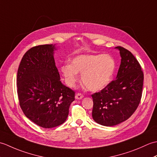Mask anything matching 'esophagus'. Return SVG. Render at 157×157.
<instances>
[{"label":"esophagus","instance_id":"obj_1","mask_svg":"<svg viewBox=\"0 0 157 157\" xmlns=\"http://www.w3.org/2000/svg\"><path fill=\"white\" fill-rule=\"evenodd\" d=\"M75 98L76 99H79V100H80V99H82L83 97H84V95H83L82 93H77V94H75Z\"/></svg>","mask_w":157,"mask_h":157}]
</instances>
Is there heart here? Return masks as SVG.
Listing matches in <instances>:
<instances>
[{
    "mask_svg": "<svg viewBox=\"0 0 157 157\" xmlns=\"http://www.w3.org/2000/svg\"><path fill=\"white\" fill-rule=\"evenodd\" d=\"M115 69L114 59L109 55H79L65 63L61 70L69 86H74L82 73V81L91 91L101 90L111 81Z\"/></svg>",
    "mask_w": 157,
    "mask_h": 157,
    "instance_id": "b5f03b06",
    "label": "heart"
}]
</instances>
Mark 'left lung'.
<instances>
[{
  "label": "left lung",
  "mask_w": 157,
  "mask_h": 157,
  "mask_svg": "<svg viewBox=\"0 0 157 157\" xmlns=\"http://www.w3.org/2000/svg\"><path fill=\"white\" fill-rule=\"evenodd\" d=\"M121 57L115 80L92 94V117L99 124L116 125L131 117L140 102L144 73L138 60L128 50L117 46Z\"/></svg>",
  "instance_id": "1"
}]
</instances>
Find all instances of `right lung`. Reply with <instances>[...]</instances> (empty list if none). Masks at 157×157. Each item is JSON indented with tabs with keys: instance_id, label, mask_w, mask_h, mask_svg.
Here are the masks:
<instances>
[{
	"instance_id": "add662e5",
	"label": "right lung",
	"mask_w": 157,
	"mask_h": 157,
	"mask_svg": "<svg viewBox=\"0 0 157 157\" xmlns=\"http://www.w3.org/2000/svg\"><path fill=\"white\" fill-rule=\"evenodd\" d=\"M55 49V45L43 44L28 50L17 75L20 107L29 119L43 128L63 124L75 100V92L60 80Z\"/></svg>"
}]
</instances>
